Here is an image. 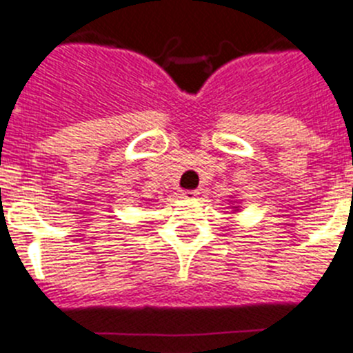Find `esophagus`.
<instances>
[{"label": "esophagus", "mask_w": 353, "mask_h": 353, "mask_svg": "<svg viewBox=\"0 0 353 353\" xmlns=\"http://www.w3.org/2000/svg\"><path fill=\"white\" fill-rule=\"evenodd\" d=\"M198 194H199V191H196V189H192V191H191V189H189V191H183L182 192V196L185 199H194Z\"/></svg>", "instance_id": "esophagus-1"}]
</instances>
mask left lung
Listing matches in <instances>:
<instances>
[{
  "instance_id": "obj_1",
  "label": "left lung",
  "mask_w": 353,
  "mask_h": 353,
  "mask_svg": "<svg viewBox=\"0 0 353 353\" xmlns=\"http://www.w3.org/2000/svg\"><path fill=\"white\" fill-rule=\"evenodd\" d=\"M235 208H236V210H239V207H235Z\"/></svg>"
}]
</instances>
